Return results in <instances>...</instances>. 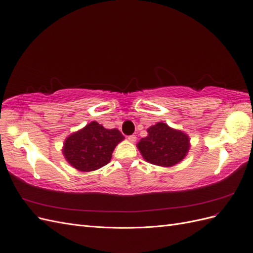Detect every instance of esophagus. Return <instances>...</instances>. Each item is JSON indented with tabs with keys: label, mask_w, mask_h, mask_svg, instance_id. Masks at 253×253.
Masks as SVG:
<instances>
[{
	"label": "esophagus",
	"mask_w": 253,
	"mask_h": 253,
	"mask_svg": "<svg viewBox=\"0 0 253 253\" xmlns=\"http://www.w3.org/2000/svg\"><path fill=\"white\" fill-rule=\"evenodd\" d=\"M127 139L131 141V142H135L136 141V136L135 135H131V136H128L127 137Z\"/></svg>",
	"instance_id": "obj_1"
}]
</instances>
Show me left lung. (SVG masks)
<instances>
[{
	"label": "left lung",
	"mask_w": 253,
	"mask_h": 253,
	"mask_svg": "<svg viewBox=\"0 0 253 253\" xmlns=\"http://www.w3.org/2000/svg\"><path fill=\"white\" fill-rule=\"evenodd\" d=\"M148 136L137 143L141 156L152 165L170 168L179 164L190 150V137L165 122L150 126Z\"/></svg>",
	"instance_id": "obj_1"
}]
</instances>
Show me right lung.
I'll use <instances>...</instances> for the list:
<instances>
[{
    "label": "right lung",
    "instance_id": "obj_1",
    "mask_svg": "<svg viewBox=\"0 0 253 253\" xmlns=\"http://www.w3.org/2000/svg\"><path fill=\"white\" fill-rule=\"evenodd\" d=\"M124 139L125 136L119 129L105 128L97 121H91L66 137L62 153L66 162L75 169L90 172L108 165L113 151Z\"/></svg>",
    "mask_w": 253,
    "mask_h": 253
}]
</instances>
